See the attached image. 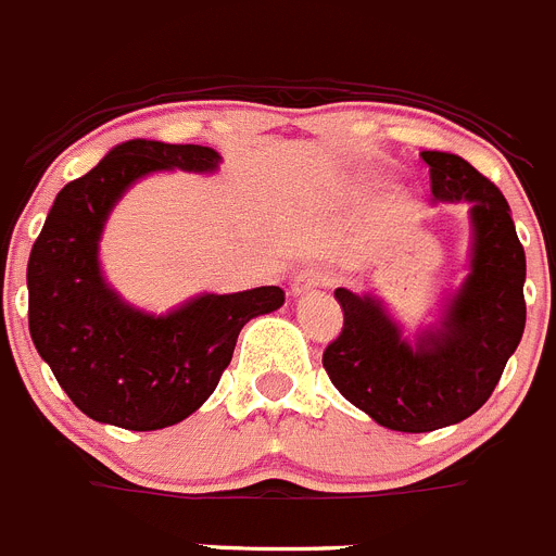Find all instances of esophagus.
Listing matches in <instances>:
<instances>
[{"label":"esophagus","mask_w":556,"mask_h":556,"mask_svg":"<svg viewBox=\"0 0 556 556\" xmlns=\"http://www.w3.org/2000/svg\"><path fill=\"white\" fill-rule=\"evenodd\" d=\"M327 282H330L327 274H321L318 268H302V271L291 279V293L293 296H302V293H311L316 291V288H325Z\"/></svg>","instance_id":"esophagus-1"}]
</instances>
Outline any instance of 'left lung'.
Listing matches in <instances>:
<instances>
[{"instance_id":"1","label":"left lung","mask_w":556,"mask_h":556,"mask_svg":"<svg viewBox=\"0 0 556 556\" xmlns=\"http://www.w3.org/2000/svg\"><path fill=\"white\" fill-rule=\"evenodd\" d=\"M437 201L470 204V274L414 341L378 296L338 288L344 327L325 350L332 386L383 428L425 433L476 414L526 327V254L501 190L456 153L422 151Z\"/></svg>"}]
</instances>
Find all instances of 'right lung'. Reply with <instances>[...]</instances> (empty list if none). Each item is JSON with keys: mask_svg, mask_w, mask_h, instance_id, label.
Listing matches in <instances>:
<instances>
[{"mask_svg": "<svg viewBox=\"0 0 556 556\" xmlns=\"http://www.w3.org/2000/svg\"><path fill=\"white\" fill-rule=\"evenodd\" d=\"M204 144L131 139L55 195L27 263L30 336L72 403L125 431H159L206 403L245 321L282 307L285 291L263 285L204 293L153 316L111 291L100 271V235L123 192L156 170H218Z\"/></svg>", "mask_w": 556, "mask_h": 556, "instance_id": "right-lung-1", "label": "right lung"}]
</instances>
